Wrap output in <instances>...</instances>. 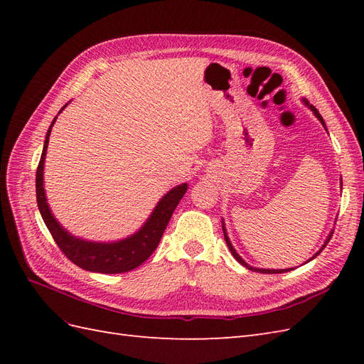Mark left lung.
Listing matches in <instances>:
<instances>
[{"instance_id":"left-lung-1","label":"left lung","mask_w":364,"mask_h":364,"mask_svg":"<svg viewBox=\"0 0 364 364\" xmlns=\"http://www.w3.org/2000/svg\"><path fill=\"white\" fill-rule=\"evenodd\" d=\"M304 103L308 106V107H310L311 109V111L314 112V115L318 118V121H321V123L325 126V121H323V118H322V115L321 114H318V111H317V109L313 106V105H310V103H308V100H305V98H304ZM223 232H225V240H226V245H228V247H229V250H230V253H232V255H234V258L240 262V264H243V266L245 267H247L249 270H252V272H261V273H284V272H290L291 269H281V270H272V269H255V267H252V266H249V264L246 262V261H243V258H241L240 255H238V253H237V250L234 249V246L232 245H230V241H229V237H228V234H226V229H225V223H223ZM333 234V232H331ZM331 234H329V237L326 238V241H325V245L322 246V249L321 250H318L317 253H316V255L313 257V258H316L317 255H318V253H321L322 250H323V247L328 245V241L329 240H331ZM313 258H310V259H313Z\"/></svg>"}]
</instances>
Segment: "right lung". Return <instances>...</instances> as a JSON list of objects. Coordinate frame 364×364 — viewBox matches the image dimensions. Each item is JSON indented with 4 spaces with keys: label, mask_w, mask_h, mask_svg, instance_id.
Wrapping results in <instances>:
<instances>
[{
    "label": "right lung",
    "mask_w": 364,
    "mask_h": 364,
    "mask_svg": "<svg viewBox=\"0 0 364 364\" xmlns=\"http://www.w3.org/2000/svg\"><path fill=\"white\" fill-rule=\"evenodd\" d=\"M65 107H67V105L60 109L59 114ZM56 118L58 117H54L47 132L41 161L36 170V200L43 223L47 225L50 234L53 235L54 241H56L59 249L65 253V257L80 269L97 273H124L136 269L158 247L164 230L167 228L176 206H178L183 194L186 193L188 185H178L165 194L158 202L156 208L153 209V213L147 218L144 226L129 238L115 241V243H94V241H86L73 237L71 234H68V230H65L59 225L58 220L51 214L47 203L46 190H43V162H46L51 127Z\"/></svg>",
    "instance_id": "1"
}]
</instances>
